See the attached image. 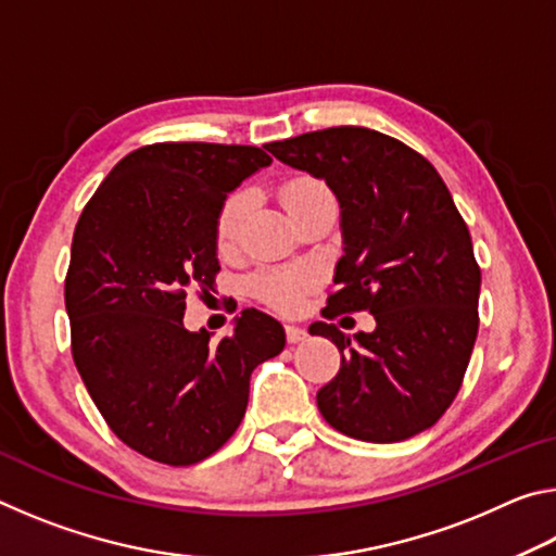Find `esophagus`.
Returning <instances> with one entry per match:
<instances>
[{"instance_id": "esophagus-1", "label": "esophagus", "mask_w": 556, "mask_h": 556, "mask_svg": "<svg viewBox=\"0 0 556 556\" xmlns=\"http://www.w3.org/2000/svg\"><path fill=\"white\" fill-rule=\"evenodd\" d=\"M287 341L291 343V345H296V343H301V341H306V328L304 326H294V324H289L287 328Z\"/></svg>"}]
</instances>
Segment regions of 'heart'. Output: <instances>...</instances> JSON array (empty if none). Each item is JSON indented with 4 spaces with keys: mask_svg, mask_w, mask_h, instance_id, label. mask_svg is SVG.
I'll list each match as a JSON object with an SVG mask.
<instances>
[{
    "mask_svg": "<svg viewBox=\"0 0 556 556\" xmlns=\"http://www.w3.org/2000/svg\"><path fill=\"white\" fill-rule=\"evenodd\" d=\"M279 195L291 218H296L301 211L312 208L314 203L333 201L328 186L314 176L289 178V181L281 186ZM248 211H250L248 191H235L223 201L218 218H215V238H218V248L223 252H228L238 244ZM314 285H316V275L314 269L308 267H267V269H260L257 275L250 279V287L255 291V296L285 314L299 312V308L304 306L308 291L314 289Z\"/></svg>",
    "mask_w": 556,
    "mask_h": 556,
    "instance_id": "b5f03b06",
    "label": "heart"
}]
</instances>
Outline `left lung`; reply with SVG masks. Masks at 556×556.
I'll list each match as a JSON object with an SVG mask.
<instances>
[{
  "label": "left lung",
  "mask_w": 556,
  "mask_h": 556,
  "mask_svg": "<svg viewBox=\"0 0 556 556\" xmlns=\"http://www.w3.org/2000/svg\"><path fill=\"white\" fill-rule=\"evenodd\" d=\"M281 164L324 178L341 205L343 257L326 318L368 312L375 331L308 333L341 351L318 390L345 437L394 444L434 427L464 382L478 336L481 269L446 184L425 156L382 131L331 127L267 144Z\"/></svg>",
  "instance_id": "1"
}]
</instances>
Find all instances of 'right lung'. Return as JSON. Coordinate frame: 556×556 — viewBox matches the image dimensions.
<instances>
[{"instance_id": "obj_1", "label": "right lung", "mask_w": 556, "mask_h": 556, "mask_svg": "<svg viewBox=\"0 0 556 556\" xmlns=\"http://www.w3.org/2000/svg\"><path fill=\"white\" fill-rule=\"evenodd\" d=\"M271 164L260 147L166 142L127 154L75 225L65 277L73 361L110 429L168 466L215 454L248 409L250 375L285 328L244 308L230 336L186 331V294L218 275L215 218Z\"/></svg>"}]
</instances>
